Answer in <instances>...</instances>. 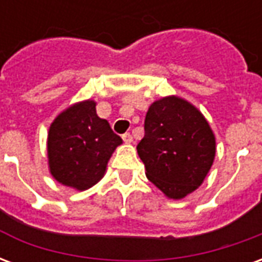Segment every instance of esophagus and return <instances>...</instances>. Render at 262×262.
<instances>
[{
    "label": "esophagus",
    "mask_w": 262,
    "mask_h": 262,
    "mask_svg": "<svg viewBox=\"0 0 262 262\" xmlns=\"http://www.w3.org/2000/svg\"><path fill=\"white\" fill-rule=\"evenodd\" d=\"M122 139H123V142H125V143L133 142V137H132L130 133H125V135H122Z\"/></svg>",
    "instance_id": "obj_1"
}]
</instances>
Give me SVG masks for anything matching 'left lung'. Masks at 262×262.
<instances>
[{"label": "left lung", "mask_w": 262, "mask_h": 262, "mask_svg": "<svg viewBox=\"0 0 262 262\" xmlns=\"http://www.w3.org/2000/svg\"><path fill=\"white\" fill-rule=\"evenodd\" d=\"M137 153L148 180L167 198L182 199L208 176L216 140L201 111L171 95L150 105Z\"/></svg>", "instance_id": "1"}]
</instances>
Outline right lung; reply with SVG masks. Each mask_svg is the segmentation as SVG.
Wrapping results in <instances>:
<instances>
[{"mask_svg": "<svg viewBox=\"0 0 262 262\" xmlns=\"http://www.w3.org/2000/svg\"><path fill=\"white\" fill-rule=\"evenodd\" d=\"M95 105L91 99L71 105L49 129L50 174L77 191H85L101 181L111 156L122 144L108 120L98 116Z\"/></svg>", "mask_w": 262, "mask_h": 262, "instance_id": "obj_1", "label": "right lung"}]
</instances>
